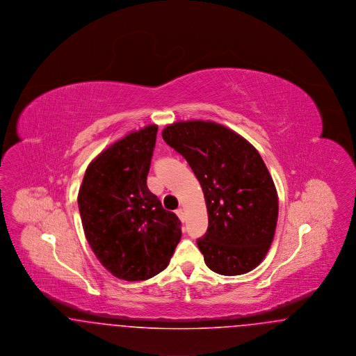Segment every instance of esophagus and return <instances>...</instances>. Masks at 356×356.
<instances>
[{"label": "esophagus", "mask_w": 356, "mask_h": 356, "mask_svg": "<svg viewBox=\"0 0 356 356\" xmlns=\"http://www.w3.org/2000/svg\"><path fill=\"white\" fill-rule=\"evenodd\" d=\"M176 215L179 216L180 220L184 221V209H183V208H177V209H176Z\"/></svg>", "instance_id": "obj_1"}]
</instances>
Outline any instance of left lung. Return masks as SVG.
<instances>
[{"label":"left lung","mask_w":356,"mask_h":356,"mask_svg":"<svg viewBox=\"0 0 356 356\" xmlns=\"http://www.w3.org/2000/svg\"><path fill=\"white\" fill-rule=\"evenodd\" d=\"M161 135L203 188L208 229L197 247L208 268L227 276L252 271L271 247L279 213L261 156L244 137L213 121H177Z\"/></svg>","instance_id":"8db88e82"}]
</instances>
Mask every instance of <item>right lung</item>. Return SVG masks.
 I'll list each match as a JSON object with an SVG mask.
<instances>
[{"instance_id":"add662e5","label":"right lung","mask_w":356,"mask_h":356,"mask_svg":"<svg viewBox=\"0 0 356 356\" xmlns=\"http://www.w3.org/2000/svg\"><path fill=\"white\" fill-rule=\"evenodd\" d=\"M157 125L131 132L85 170L79 209L85 237L113 276L138 282L164 271L181 238L179 218L147 186Z\"/></svg>"}]
</instances>
